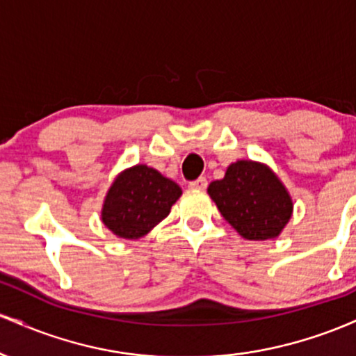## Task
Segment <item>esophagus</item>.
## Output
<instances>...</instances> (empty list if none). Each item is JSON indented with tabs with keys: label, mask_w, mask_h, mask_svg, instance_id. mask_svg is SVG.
<instances>
[{
	"label": "esophagus",
	"mask_w": 356,
	"mask_h": 356,
	"mask_svg": "<svg viewBox=\"0 0 356 356\" xmlns=\"http://www.w3.org/2000/svg\"><path fill=\"white\" fill-rule=\"evenodd\" d=\"M207 187V179L206 177H199L195 181L189 182V189H195V191H204Z\"/></svg>",
	"instance_id": "esophagus-1"
}]
</instances>
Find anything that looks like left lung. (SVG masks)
Segmentation results:
<instances>
[{"label":"left lung","mask_w":356,"mask_h":356,"mask_svg":"<svg viewBox=\"0 0 356 356\" xmlns=\"http://www.w3.org/2000/svg\"><path fill=\"white\" fill-rule=\"evenodd\" d=\"M222 218L248 241L275 239L293 216V199L263 162L238 161L207 187Z\"/></svg>","instance_id":"obj_1"}]
</instances>
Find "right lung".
<instances>
[{
  "mask_svg": "<svg viewBox=\"0 0 356 356\" xmlns=\"http://www.w3.org/2000/svg\"><path fill=\"white\" fill-rule=\"evenodd\" d=\"M182 189L159 170L137 164L122 170L102 206V222L120 239H140L169 216Z\"/></svg>",
  "mask_w": 356,
  "mask_h": 356,
  "instance_id": "obj_1",
  "label": "right lung"
}]
</instances>
